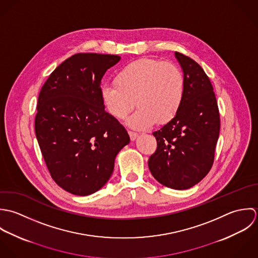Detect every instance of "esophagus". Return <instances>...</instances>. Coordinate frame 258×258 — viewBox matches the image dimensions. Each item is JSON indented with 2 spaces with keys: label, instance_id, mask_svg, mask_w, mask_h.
<instances>
[{
  "label": "esophagus",
  "instance_id": "obj_1",
  "mask_svg": "<svg viewBox=\"0 0 258 258\" xmlns=\"http://www.w3.org/2000/svg\"><path fill=\"white\" fill-rule=\"evenodd\" d=\"M128 134H130V138H131V140L132 141H136V139L138 138V134L137 133H135V132H128Z\"/></svg>",
  "mask_w": 258,
  "mask_h": 258
}]
</instances>
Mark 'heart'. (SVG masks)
<instances>
[{
  "mask_svg": "<svg viewBox=\"0 0 258 258\" xmlns=\"http://www.w3.org/2000/svg\"><path fill=\"white\" fill-rule=\"evenodd\" d=\"M101 96L106 110L118 119L128 118L137 130L151 127L155 121L164 124L178 112L184 96V78L179 68L155 58H140L124 66L114 77V84H105Z\"/></svg>",
  "mask_w": 258,
  "mask_h": 258,
  "instance_id": "obj_1",
  "label": "heart"
}]
</instances>
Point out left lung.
Returning a JSON list of instances; mask_svg holds the SVG:
<instances>
[{
	"instance_id": "obj_1",
	"label": "left lung",
	"mask_w": 258,
	"mask_h": 258,
	"mask_svg": "<svg viewBox=\"0 0 258 258\" xmlns=\"http://www.w3.org/2000/svg\"><path fill=\"white\" fill-rule=\"evenodd\" d=\"M184 78V96L177 114L153 133L157 148L149 159L155 179L173 189H187L209 172L219 137L220 118L212 85L204 69L175 52Z\"/></svg>"
}]
</instances>
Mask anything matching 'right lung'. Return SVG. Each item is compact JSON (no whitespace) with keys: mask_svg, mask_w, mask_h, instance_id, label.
I'll return each instance as SVG.
<instances>
[{"mask_svg":"<svg viewBox=\"0 0 258 258\" xmlns=\"http://www.w3.org/2000/svg\"><path fill=\"white\" fill-rule=\"evenodd\" d=\"M120 56L80 52L62 61L44 84L35 131L54 182L89 196L109 179L114 158L130 143L125 128L104 110L101 81Z\"/></svg>","mask_w":258,"mask_h":258,"instance_id":"obj_1","label":"right lung"}]
</instances>
